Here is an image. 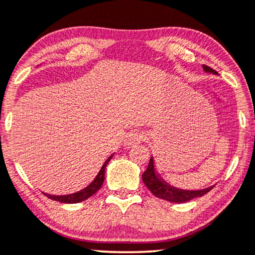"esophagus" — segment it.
Listing matches in <instances>:
<instances>
[{"label":"esophagus","mask_w":255,"mask_h":255,"mask_svg":"<svg viewBox=\"0 0 255 255\" xmlns=\"http://www.w3.org/2000/svg\"><path fill=\"white\" fill-rule=\"evenodd\" d=\"M141 140H142V134L138 131H129L125 137V146H135L136 143L141 142Z\"/></svg>","instance_id":"34e87169"}]
</instances>
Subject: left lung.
I'll use <instances>...</instances> for the list:
<instances>
[{
    "label": "left lung",
    "instance_id": "1",
    "mask_svg": "<svg viewBox=\"0 0 255 255\" xmlns=\"http://www.w3.org/2000/svg\"><path fill=\"white\" fill-rule=\"evenodd\" d=\"M204 70L207 73L217 74L214 69H212L208 66H202ZM142 181L147 188L153 193L156 198L167 200L169 202H176V204H182V202H187L189 200H193L199 196L205 195L206 193L211 191L213 187H208L205 189H198V191H187V189H180L176 187H173L167 183L165 180H162L159 176V174L155 172V166H154L153 156L149 159V163L146 172L142 174Z\"/></svg>",
    "mask_w": 255,
    "mask_h": 255
}]
</instances>
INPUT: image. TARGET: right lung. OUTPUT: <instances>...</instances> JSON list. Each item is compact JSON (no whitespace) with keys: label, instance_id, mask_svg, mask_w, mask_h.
Segmentation results:
<instances>
[{"label":"right lung","instance_id":"add662e5","mask_svg":"<svg viewBox=\"0 0 255 255\" xmlns=\"http://www.w3.org/2000/svg\"><path fill=\"white\" fill-rule=\"evenodd\" d=\"M112 157H113V155H111L107 160H106L104 166H102V168L100 169L99 174L96 175V178L93 180V182L90 183V185L87 186L86 188L81 189L80 192L73 193V194H69V195H50V194H46V195L51 200H55V201H60V202H64V204H77V202L85 201V200L90 198L92 195H94L95 193L98 192L100 188H101V186L104 185L106 167H107L108 162L111 161Z\"/></svg>","mask_w":255,"mask_h":255}]
</instances>
